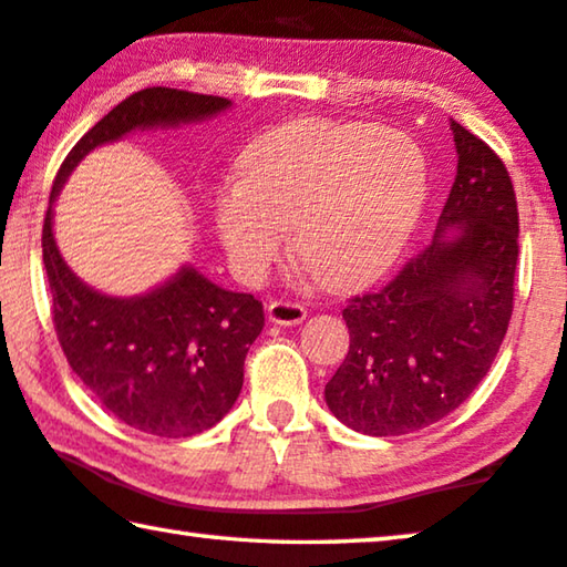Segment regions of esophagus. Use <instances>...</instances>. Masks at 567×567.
<instances>
[{"mask_svg": "<svg viewBox=\"0 0 567 567\" xmlns=\"http://www.w3.org/2000/svg\"><path fill=\"white\" fill-rule=\"evenodd\" d=\"M267 318L275 324H300L307 318V310L300 302L275 300L267 305Z\"/></svg>", "mask_w": 567, "mask_h": 567, "instance_id": "esophagus-1", "label": "esophagus"}]
</instances>
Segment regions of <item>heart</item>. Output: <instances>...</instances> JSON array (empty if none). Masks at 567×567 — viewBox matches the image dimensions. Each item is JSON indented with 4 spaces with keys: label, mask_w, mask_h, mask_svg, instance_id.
Masks as SVG:
<instances>
[{
    "label": "heart",
    "mask_w": 567,
    "mask_h": 567,
    "mask_svg": "<svg viewBox=\"0 0 567 567\" xmlns=\"http://www.w3.org/2000/svg\"><path fill=\"white\" fill-rule=\"evenodd\" d=\"M415 140L364 122L295 120L257 137L243 179L215 199V227L237 275L262 280L295 247L330 287L368 285L398 260L427 199Z\"/></svg>",
    "instance_id": "1"
}]
</instances>
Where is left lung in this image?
Returning a JSON list of instances; mask_svg holds the SVG:
<instances>
[{
	"mask_svg": "<svg viewBox=\"0 0 567 567\" xmlns=\"http://www.w3.org/2000/svg\"><path fill=\"white\" fill-rule=\"evenodd\" d=\"M457 175L433 243L342 310L344 362L324 385L354 433H415L473 395L513 315L517 203L503 159L455 120Z\"/></svg>",
	"mask_w": 567,
	"mask_h": 567,
	"instance_id": "left-lung-1",
	"label": "left lung"
}]
</instances>
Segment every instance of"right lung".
I'll use <instances>...</instances> for the list:
<instances>
[{"instance_id": "right-lung-1", "label": "right lung", "mask_w": 567, "mask_h": 567, "mask_svg": "<svg viewBox=\"0 0 567 567\" xmlns=\"http://www.w3.org/2000/svg\"><path fill=\"white\" fill-rule=\"evenodd\" d=\"M229 104L215 94L169 87L130 94L64 157L42 227L54 330L66 362L114 417L157 437L197 435L227 415L243 390L249 344L265 328L262 302L247 292L223 290L189 265L137 297L92 290L56 249L52 205L94 147L134 130L203 122Z\"/></svg>"}]
</instances>
